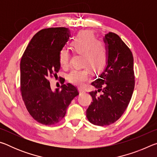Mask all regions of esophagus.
I'll list each match as a JSON object with an SVG mask.
<instances>
[{
  "mask_svg": "<svg viewBox=\"0 0 157 157\" xmlns=\"http://www.w3.org/2000/svg\"><path fill=\"white\" fill-rule=\"evenodd\" d=\"M78 91L79 92V94H84V93L86 92V91H85V90L84 89H82V88H79Z\"/></svg>",
  "mask_w": 157,
  "mask_h": 157,
  "instance_id": "obj_1",
  "label": "esophagus"
}]
</instances>
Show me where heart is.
I'll list each match as a JSON object with an SVG mask.
<instances>
[{
    "instance_id": "heart-1",
    "label": "heart",
    "mask_w": 157,
    "mask_h": 157,
    "mask_svg": "<svg viewBox=\"0 0 157 157\" xmlns=\"http://www.w3.org/2000/svg\"><path fill=\"white\" fill-rule=\"evenodd\" d=\"M71 48L79 55H83L82 65L84 69H74L68 74V80L77 86H82L89 79V68L101 71L107 65L108 55L107 49L102 43L98 41L90 31H82L71 44ZM70 54L63 49L59 55V62L62 67L68 66Z\"/></svg>"
}]
</instances>
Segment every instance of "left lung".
Segmentation results:
<instances>
[{"label": "left lung", "instance_id": "left-lung-1", "mask_svg": "<svg viewBox=\"0 0 157 157\" xmlns=\"http://www.w3.org/2000/svg\"><path fill=\"white\" fill-rule=\"evenodd\" d=\"M108 59L103 72L91 85L98 91L89 94L93 102L86 110L89 121L95 125L113 123L123 115L134 89V58L120 36L113 33L103 38ZM98 92H101L100 95Z\"/></svg>", "mask_w": 157, "mask_h": 157}]
</instances>
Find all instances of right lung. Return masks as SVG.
<instances>
[{"label": "right lung", "mask_w": 157, "mask_h": 157, "mask_svg": "<svg viewBox=\"0 0 157 157\" xmlns=\"http://www.w3.org/2000/svg\"><path fill=\"white\" fill-rule=\"evenodd\" d=\"M70 36L71 32L66 28L41 30L31 39L21 60L23 100L31 116L45 125L62 121L71 101L79 95L70 83L62 84L61 91H52L48 80L59 72L61 50Z\"/></svg>", "instance_id": "add662e5"}]
</instances>
